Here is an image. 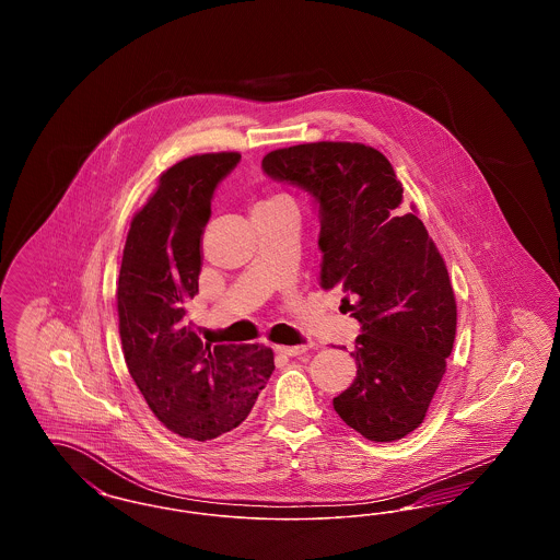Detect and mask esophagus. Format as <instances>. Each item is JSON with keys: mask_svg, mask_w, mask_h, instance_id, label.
I'll use <instances>...</instances> for the list:
<instances>
[{"mask_svg": "<svg viewBox=\"0 0 560 560\" xmlns=\"http://www.w3.org/2000/svg\"><path fill=\"white\" fill-rule=\"evenodd\" d=\"M308 348H311V345H298V347H275V350L281 352V354H288V357H300V354H304Z\"/></svg>", "mask_w": 560, "mask_h": 560, "instance_id": "obj_1", "label": "esophagus"}]
</instances>
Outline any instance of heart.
<instances>
[{"label":"heart","mask_w":560,"mask_h":560,"mask_svg":"<svg viewBox=\"0 0 560 560\" xmlns=\"http://www.w3.org/2000/svg\"><path fill=\"white\" fill-rule=\"evenodd\" d=\"M283 199H288L285 195H270L267 199H262L258 206H270V203H277V201H283Z\"/></svg>","instance_id":"obj_1"}]
</instances>
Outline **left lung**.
I'll return each mask as SVG.
<instances>
[{
  "instance_id": "1",
  "label": "left lung",
  "mask_w": 560,
  "mask_h": 560,
  "mask_svg": "<svg viewBox=\"0 0 560 560\" xmlns=\"http://www.w3.org/2000/svg\"><path fill=\"white\" fill-rule=\"evenodd\" d=\"M262 167L315 197L320 288L347 293L342 306L363 329L357 377L334 409L370 441H399L424 422L452 354L457 306L445 260L373 147L306 142L270 151Z\"/></svg>"
}]
</instances>
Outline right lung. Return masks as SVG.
<instances>
[{
    "instance_id": "obj_1",
    "label": "right lung",
    "mask_w": 560,
    "mask_h": 560,
    "mask_svg": "<svg viewBox=\"0 0 560 560\" xmlns=\"http://www.w3.org/2000/svg\"><path fill=\"white\" fill-rule=\"evenodd\" d=\"M240 160V153H203L165 170L133 213L117 281L130 375L161 424L195 441L240 427L275 370L270 348L213 347L187 320L188 300L199 292L213 188Z\"/></svg>"
}]
</instances>
